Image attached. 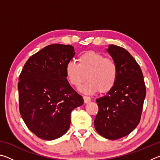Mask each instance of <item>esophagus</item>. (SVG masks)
Returning <instances> with one entry per match:
<instances>
[{"label":"esophagus","mask_w":160,"mask_h":160,"mask_svg":"<svg viewBox=\"0 0 160 160\" xmlns=\"http://www.w3.org/2000/svg\"><path fill=\"white\" fill-rule=\"evenodd\" d=\"M83 99H84V102L87 104V103L90 102L91 101V98L90 97H88V96H83Z\"/></svg>","instance_id":"esophagus-1"}]
</instances>
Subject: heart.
Wrapping results in <instances>:
<instances>
[{
    "mask_svg": "<svg viewBox=\"0 0 160 160\" xmlns=\"http://www.w3.org/2000/svg\"><path fill=\"white\" fill-rule=\"evenodd\" d=\"M78 63L70 61L66 64L65 72L68 82L78 88L85 80V85L80 87L83 93L94 94L99 91L105 94L114 88L118 76V68L112 58H106L94 51H88L78 56Z\"/></svg>",
    "mask_w": 160,
    "mask_h": 160,
    "instance_id": "b5f03b06",
    "label": "heart"
}]
</instances>
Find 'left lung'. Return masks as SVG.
I'll list each match as a JSON object with an SVG mask.
<instances>
[{"label": "left lung", "mask_w": 160, "mask_h": 160, "mask_svg": "<svg viewBox=\"0 0 160 160\" xmlns=\"http://www.w3.org/2000/svg\"><path fill=\"white\" fill-rule=\"evenodd\" d=\"M107 51L118 68L116 85L106 95L96 99L97 132L105 138L117 140L136 128L141 118L146 88L141 68L128 51L109 45Z\"/></svg>", "instance_id": "8db88e82"}]
</instances>
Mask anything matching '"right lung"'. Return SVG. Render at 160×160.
Returning a JSON list of instances; mask_svg holds the SVG:
<instances>
[{
	"label": "right lung",
	"instance_id": "obj_1",
	"mask_svg": "<svg viewBox=\"0 0 160 160\" xmlns=\"http://www.w3.org/2000/svg\"><path fill=\"white\" fill-rule=\"evenodd\" d=\"M70 45L51 44L30 56L19 77V109L26 126L39 138H58L69 129L70 113L83 98L66 79L75 56Z\"/></svg>",
	"mask_w": 160,
	"mask_h": 160
}]
</instances>
